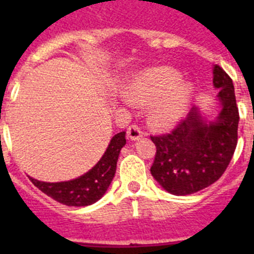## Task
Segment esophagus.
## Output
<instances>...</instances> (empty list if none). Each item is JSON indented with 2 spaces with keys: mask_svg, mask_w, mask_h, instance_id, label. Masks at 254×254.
Wrapping results in <instances>:
<instances>
[{
  "mask_svg": "<svg viewBox=\"0 0 254 254\" xmlns=\"http://www.w3.org/2000/svg\"><path fill=\"white\" fill-rule=\"evenodd\" d=\"M127 136H128L129 140L136 141V140H140V138L142 137L143 132L141 131V128L138 127V126L132 125V126H129L128 129H127Z\"/></svg>",
  "mask_w": 254,
  "mask_h": 254,
  "instance_id": "34e87169",
  "label": "esophagus"
}]
</instances>
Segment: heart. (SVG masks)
Segmentation results:
<instances>
[{
	"mask_svg": "<svg viewBox=\"0 0 254 254\" xmlns=\"http://www.w3.org/2000/svg\"><path fill=\"white\" fill-rule=\"evenodd\" d=\"M181 75L170 67L142 71L126 89V99L138 107L150 105V121L158 128L173 126L185 114L192 89L179 81Z\"/></svg>",
	"mask_w": 254,
	"mask_h": 254,
	"instance_id": "heart-1",
	"label": "heart"
}]
</instances>
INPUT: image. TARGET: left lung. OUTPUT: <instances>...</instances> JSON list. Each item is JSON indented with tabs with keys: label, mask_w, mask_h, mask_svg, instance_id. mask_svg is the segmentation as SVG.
<instances>
[{
	"label": "left lung",
	"mask_w": 254,
	"mask_h": 254,
	"mask_svg": "<svg viewBox=\"0 0 254 254\" xmlns=\"http://www.w3.org/2000/svg\"><path fill=\"white\" fill-rule=\"evenodd\" d=\"M212 72L221 104L216 120L206 121L193 107L170 133L151 136L156 154L150 172L164 190L176 196L192 194L215 183L237 147L239 112L234 85L217 64Z\"/></svg>",
	"instance_id": "1"
}]
</instances>
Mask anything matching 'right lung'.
Returning a JSON list of instances; mask_svg holds the SVG:
<instances>
[{
  "label": "right lung",
  "instance_id": "obj_1",
  "mask_svg": "<svg viewBox=\"0 0 254 254\" xmlns=\"http://www.w3.org/2000/svg\"><path fill=\"white\" fill-rule=\"evenodd\" d=\"M126 145V132L114 134L107 151L95 167L84 176L67 182L47 183L29 177L31 183L43 193L66 206H89L102 198L116 174L117 160L121 149Z\"/></svg>",
  "mask_w": 254,
  "mask_h": 254
}]
</instances>
